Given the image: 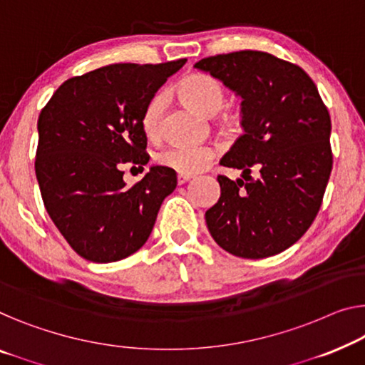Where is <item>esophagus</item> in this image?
<instances>
[{
	"mask_svg": "<svg viewBox=\"0 0 365 365\" xmlns=\"http://www.w3.org/2000/svg\"><path fill=\"white\" fill-rule=\"evenodd\" d=\"M192 177H193V175H187V173H178V175H177V183H178V185L187 183L188 180H192Z\"/></svg>",
	"mask_w": 365,
	"mask_h": 365,
	"instance_id": "1",
	"label": "esophagus"
}]
</instances>
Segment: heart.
<instances>
[{
    "instance_id": "1",
    "label": "heart",
    "mask_w": 365,
    "mask_h": 365,
    "mask_svg": "<svg viewBox=\"0 0 365 365\" xmlns=\"http://www.w3.org/2000/svg\"><path fill=\"white\" fill-rule=\"evenodd\" d=\"M178 96L205 116H215L225 105V88L221 81L206 73H193L183 78L178 85ZM165 96L159 93L149 101L143 113L140 126L148 138L154 139L160 133L162 116H164ZM215 150L201 145H170L157 154V162L178 173L193 175L210 164Z\"/></svg>"
}]
</instances>
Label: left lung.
<instances>
[{"label": "left lung", "mask_w": 365, "mask_h": 365, "mask_svg": "<svg viewBox=\"0 0 365 365\" xmlns=\"http://www.w3.org/2000/svg\"><path fill=\"white\" fill-rule=\"evenodd\" d=\"M193 67L242 100L244 134L220 160L242 173L237 180L217 175L221 197L205 215L210 235L242 259L285 251L317 217L333 168L331 118L317 85L298 65L259 51Z\"/></svg>", "instance_id": "1"}]
</instances>
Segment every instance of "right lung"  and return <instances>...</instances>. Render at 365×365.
<instances>
[{"instance_id":"right-lung-1","label":"right lung","mask_w":365,"mask_h":365,"mask_svg":"<svg viewBox=\"0 0 365 365\" xmlns=\"http://www.w3.org/2000/svg\"><path fill=\"white\" fill-rule=\"evenodd\" d=\"M185 62L106 65L63 81L41 111L36 177L43 205L83 259L108 264L139 251L175 190L172 168L150 165L128 188L121 167L149 162L143 113Z\"/></svg>"}]
</instances>
